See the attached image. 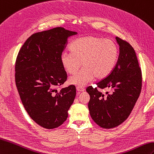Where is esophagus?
Here are the masks:
<instances>
[{
  "label": "esophagus",
  "mask_w": 154,
  "mask_h": 154,
  "mask_svg": "<svg viewBox=\"0 0 154 154\" xmlns=\"http://www.w3.org/2000/svg\"><path fill=\"white\" fill-rule=\"evenodd\" d=\"M77 91H78V92H84L85 91V89L83 87H77Z\"/></svg>",
  "instance_id": "obj_1"
}]
</instances>
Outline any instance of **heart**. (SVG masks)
<instances>
[{
    "label": "heart",
    "instance_id": "b5f03b06",
    "mask_svg": "<svg viewBox=\"0 0 154 154\" xmlns=\"http://www.w3.org/2000/svg\"><path fill=\"white\" fill-rule=\"evenodd\" d=\"M71 52H63L60 62L67 73H78L69 79V83L84 87L96 77L102 79L112 73L117 63L119 49L115 42L96 36H87L75 41Z\"/></svg>",
    "mask_w": 154,
    "mask_h": 154
}]
</instances>
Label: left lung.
<instances>
[{
  "label": "left lung",
  "instance_id": "8db88e82",
  "mask_svg": "<svg viewBox=\"0 0 154 154\" xmlns=\"http://www.w3.org/2000/svg\"><path fill=\"white\" fill-rule=\"evenodd\" d=\"M119 46L116 65L109 75L97 84L98 88L110 89L106 95L97 88L89 87L88 107L94 122L104 128L119 126L133 110L140 94L142 73L134 48L127 42L116 37Z\"/></svg>",
  "mask_w": 154,
  "mask_h": 154
}]
</instances>
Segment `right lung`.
Returning a JSON list of instances; mask_svg holds the SVG:
<instances>
[{
  "instance_id": "add662e5",
  "label": "right lung",
  "mask_w": 154,
  "mask_h": 154,
  "mask_svg": "<svg viewBox=\"0 0 154 154\" xmlns=\"http://www.w3.org/2000/svg\"><path fill=\"white\" fill-rule=\"evenodd\" d=\"M77 34L61 27L34 33L17 56L15 80L21 100L31 119L47 129L66 121L75 98L74 85L56 88L67 80L60 56L67 38Z\"/></svg>"
}]
</instances>
